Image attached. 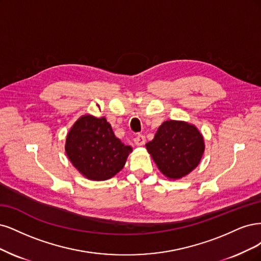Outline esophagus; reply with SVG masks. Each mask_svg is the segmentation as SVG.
<instances>
[{
	"mask_svg": "<svg viewBox=\"0 0 261 261\" xmlns=\"http://www.w3.org/2000/svg\"><path fill=\"white\" fill-rule=\"evenodd\" d=\"M145 142H146V139H145V136H143V134H139V136L134 139V143H136L137 145L145 144Z\"/></svg>",
	"mask_w": 261,
	"mask_h": 261,
	"instance_id": "esophagus-1",
	"label": "esophagus"
}]
</instances>
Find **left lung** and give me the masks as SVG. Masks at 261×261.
Returning a JSON list of instances; mask_svg holds the SVG:
<instances>
[{
	"mask_svg": "<svg viewBox=\"0 0 261 261\" xmlns=\"http://www.w3.org/2000/svg\"><path fill=\"white\" fill-rule=\"evenodd\" d=\"M146 148L158 169L169 180H179L192 172L201 161L205 141L199 130L187 121H164Z\"/></svg>",
	"mask_w": 261,
	"mask_h": 261,
	"instance_id": "8db88e82",
	"label": "left lung"
}]
</instances>
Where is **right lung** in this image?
<instances>
[{"mask_svg": "<svg viewBox=\"0 0 261 261\" xmlns=\"http://www.w3.org/2000/svg\"><path fill=\"white\" fill-rule=\"evenodd\" d=\"M65 152L85 178L105 181L118 173L132 148L116 138L105 117L82 115L67 133Z\"/></svg>", "mask_w": 261, "mask_h": 261, "instance_id": "1", "label": "right lung"}]
</instances>
